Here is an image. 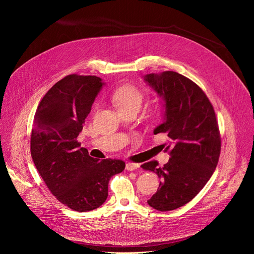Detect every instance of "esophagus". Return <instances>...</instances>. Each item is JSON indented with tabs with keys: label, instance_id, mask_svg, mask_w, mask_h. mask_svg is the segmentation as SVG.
<instances>
[{
	"label": "esophagus",
	"instance_id": "esophagus-1",
	"mask_svg": "<svg viewBox=\"0 0 254 254\" xmlns=\"http://www.w3.org/2000/svg\"><path fill=\"white\" fill-rule=\"evenodd\" d=\"M139 168V164H135V163H127L126 165V169L127 171H134L136 169Z\"/></svg>",
	"mask_w": 254,
	"mask_h": 254
}]
</instances>
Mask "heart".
Here are the masks:
<instances>
[{"instance_id": "heart-1", "label": "heart", "mask_w": 254, "mask_h": 254, "mask_svg": "<svg viewBox=\"0 0 254 254\" xmlns=\"http://www.w3.org/2000/svg\"><path fill=\"white\" fill-rule=\"evenodd\" d=\"M113 99L120 112H127L129 110H139L144 95L142 91L134 85L127 84L119 87L113 94Z\"/></svg>"}]
</instances>
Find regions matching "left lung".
<instances>
[{
	"instance_id": "left-lung-1",
	"label": "left lung",
	"mask_w": 254,
	"mask_h": 254,
	"mask_svg": "<svg viewBox=\"0 0 254 254\" xmlns=\"http://www.w3.org/2000/svg\"><path fill=\"white\" fill-rule=\"evenodd\" d=\"M144 79L165 100V122L154 133H167L171 156L162 168L157 161L141 165L162 179L148 204L170 211L190 202L206 185L219 161L221 136L212 103L191 79L175 71Z\"/></svg>"
}]
</instances>
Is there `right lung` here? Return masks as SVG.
I'll return each mask as SVG.
<instances>
[{
	"mask_svg": "<svg viewBox=\"0 0 254 254\" xmlns=\"http://www.w3.org/2000/svg\"><path fill=\"white\" fill-rule=\"evenodd\" d=\"M102 84L94 75H67L47 91L34 117L30 151L35 167L55 198L77 212L101 206L110 179L126 168L122 160L90 157L77 140Z\"/></svg>",
	"mask_w": 254,
	"mask_h": 254,
	"instance_id": "add662e5",
	"label": "right lung"
}]
</instances>
